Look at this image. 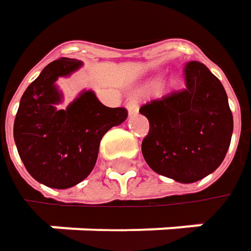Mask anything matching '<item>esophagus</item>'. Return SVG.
I'll return each instance as SVG.
<instances>
[{
	"label": "esophagus",
	"instance_id": "esophagus-1",
	"mask_svg": "<svg viewBox=\"0 0 251 251\" xmlns=\"http://www.w3.org/2000/svg\"><path fill=\"white\" fill-rule=\"evenodd\" d=\"M126 105H127V110H128L130 114H136L139 111V101L134 100V98H130Z\"/></svg>",
	"mask_w": 251,
	"mask_h": 251
}]
</instances>
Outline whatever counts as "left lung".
I'll list each match as a JSON object with an SVG mask.
<instances>
[{
  "label": "left lung",
  "instance_id": "obj_1",
  "mask_svg": "<svg viewBox=\"0 0 251 251\" xmlns=\"http://www.w3.org/2000/svg\"><path fill=\"white\" fill-rule=\"evenodd\" d=\"M183 78L182 89L141 105L150 124L141 153L156 173L192 183L223 163L233 114L223 83L204 63H185Z\"/></svg>",
  "mask_w": 251,
  "mask_h": 251
}]
</instances>
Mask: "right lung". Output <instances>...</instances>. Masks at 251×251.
Returning <instances> with one entry per match:
<instances>
[{
  "label": "right lung",
  "instance_id": "obj_1",
  "mask_svg": "<svg viewBox=\"0 0 251 251\" xmlns=\"http://www.w3.org/2000/svg\"><path fill=\"white\" fill-rule=\"evenodd\" d=\"M82 63L75 59L53 60L21 97L14 120L18 154L37 182L66 189L83 180L95 166L102 136L121 124L128 111L101 104L92 91H85L66 110L54 82L68 76Z\"/></svg>",
  "mask_w": 251,
  "mask_h": 251
}]
</instances>
